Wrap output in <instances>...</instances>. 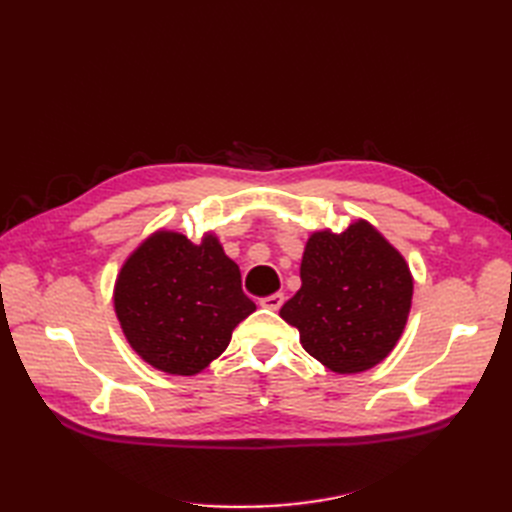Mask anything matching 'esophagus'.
Listing matches in <instances>:
<instances>
[{
	"instance_id": "esophagus-1",
	"label": "esophagus",
	"mask_w": 512,
	"mask_h": 512,
	"mask_svg": "<svg viewBox=\"0 0 512 512\" xmlns=\"http://www.w3.org/2000/svg\"><path fill=\"white\" fill-rule=\"evenodd\" d=\"M260 305L271 309V312H277V309H280V307L284 305V294H280V292H277V294H269V297L260 299Z\"/></svg>"
}]
</instances>
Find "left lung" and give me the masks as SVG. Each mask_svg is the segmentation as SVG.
Listing matches in <instances>:
<instances>
[{"label":"left lung","mask_w":512,"mask_h":512,"mask_svg":"<svg viewBox=\"0 0 512 512\" xmlns=\"http://www.w3.org/2000/svg\"><path fill=\"white\" fill-rule=\"evenodd\" d=\"M412 275L395 247L359 220L309 237L301 288L280 309L303 348L337 374L378 365L406 327Z\"/></svg>","instance_id":"left-lung-1"}]
</instances>
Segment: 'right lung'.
Listing matches in <instances>:
<instances>
[{
  "instance_id": "right-lung-1",
  "label": "right lung",
  "mask_w": 512,
  "mask_h": 512,
  "mask_svg": "<svg viewBox=\"0 0 512 512\" xmlns=\"http://www.w3.org/2000/svg\"><path fill=\"white\" fill-rule=\"evenodd\" d=\"M254 309L239 267L213 235L194 245L160 230L138 245L115 284V312L130 346L177 376H194L218 359Z\"/></svg>"
}]
</instances>
